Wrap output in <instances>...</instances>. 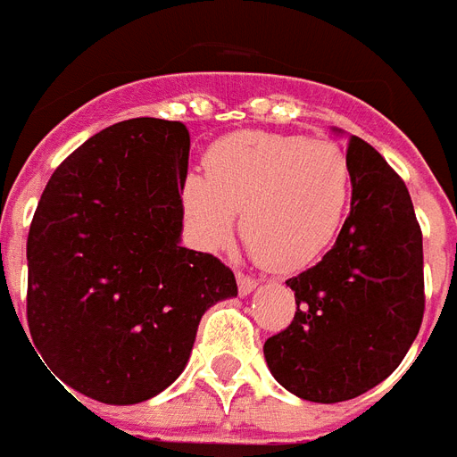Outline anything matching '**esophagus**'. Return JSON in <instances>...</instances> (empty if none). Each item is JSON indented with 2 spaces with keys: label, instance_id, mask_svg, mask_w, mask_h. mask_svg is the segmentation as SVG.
<instances>
[{
  "label": "esophagus",
  "instance_id": "obj_1",
  "mask_svg": "<svg viewBox=\"0 0 457 457\" xmlns=\"http://www.w3.org/2000/svg\"><path fill=\"white\" fill-rule=\"evenodd\" d=\"M236 280H238V292L243 295V297H247L254 287H257V280L250 278V276H245V273H236Z\"/></svg>",
  "mask_w": 457,
  "mask_h": 457
}]
</instances>
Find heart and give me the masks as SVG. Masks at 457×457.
<instances>
[{
  "instance_id": "b5f03b06",
  "label": "heart",
  "mask_w": 457,
  "mask_h": 457,
  "mask_svg": "<svg viewBox=\"0 0 457 457\" xmlns=\"http://www.w3.org/2000/svg\"><path fill=\"white\" fill-rule=\"evenodd\" d=\"M203 167L179 193L193 240L217 250L238 214L252 257L276 271L312 264L330 245L352 191L346 153L319 138L238 131L212 144Z\"/></svg>"
}]
</instances>
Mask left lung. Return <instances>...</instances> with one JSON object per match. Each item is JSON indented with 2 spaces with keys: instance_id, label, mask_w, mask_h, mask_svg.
I'll use <instances>...</instances> for the list:
<instances>
[{
  "instance_id": "8db88e82",
  "label": "left lung",
  "mask_w": 457,
  "mask_h": 457,
  "mask_svg": "<svg viewBox=\"0 0 457 457\" xmlns=\"http://www.w3.org/2000/svg\"><path fill=\"white\" fill-rule=\"evenodd\" d=\"M352 205L319 264L286 280L297 312L266 339L287 392L313 403L356 399L399 368L425 312L422 231L406 184L363 138L349 137Z\"/></svg>"
}]
</instances>
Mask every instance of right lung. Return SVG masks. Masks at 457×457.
Segmentation results:
<instances>
[{
    "mask_svg": "<svg viewBox=\"0 0 457 457\" xmlns=\"http://www.w3.org/2000/svg\"><path fill=\"white\" fill-rule=\"evenodd\" d=\"M181 122L125 120L61 162L28 233V326L58 379L101 403L153 399L188 363L203 313L238 286L181 247Z\"/></svg>",
    "mask_w": 457,
    "mask_h": 457,
    "instance_id": "right-lung-1",
    "label": "right lung"
}]
</instances>
